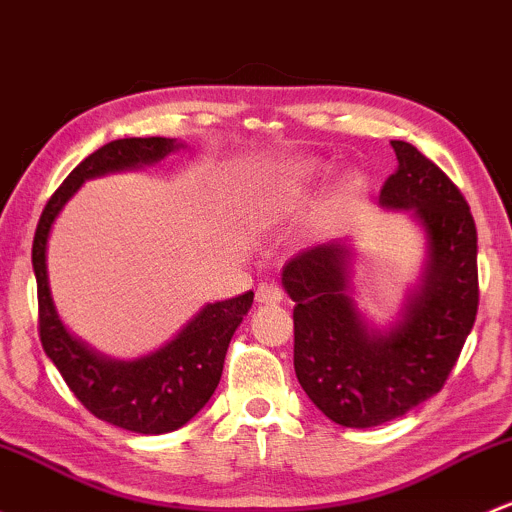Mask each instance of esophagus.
<instances>
[{"instance_id":"1","label":"esophagus","mask_w":512,"mask_h":512,"mask_svg":"<svg viewBox=\"0 0 512 512\" xmlns=\"http://www.w3.org/2000/svg\"><path fill=\"white\" fill-rule=\"evenodd\" d=\"M282 299H284V292L279 284L265 282L257 287V301H260V304H279Z\"/></svg>"}]
</instances>
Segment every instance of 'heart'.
<instances>
[{
    "instance_id": "obj_1",
    "label": "heart",
    "mask_w": 512,
    "mask_h": 512,
    "mask_svg": "<svg viewBox=\"0 0 512 512\" xmlns=\"http://www.w3.org/2000/svg\"><path fill=\"white\" fill-rule=\"evenodd\" d=\"M316 166L311 161H301V164L289 166L287 171L277 176L272 181V186L267 188V206L272 211H287L289 206H294V201L301 196L304 186L314 179Z\"/></svg>"
}]
</instances>
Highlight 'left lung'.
I'll return each instance as SVG.
<instances>
[{
    "label": "left lung",
    "mask_w": 512,
    "mask_h": 512,
    "mask_svg": "<svg viewBox=\"0 0 512 512\" xmlns=\"http://www.w3.org/2000/svg\"><path fill=\"white\" fill-rule=\"evenodd\" d=\"M390 208H412L429 238L424 284L390 333L363 324L348 297L346 245L301 250L284 265L294 306V370L309 400L341 427H378L444 387L478 311L476 223L454 181L395 139Z\"/></svg>",
    "instance_id": "1"
}]
</instances>
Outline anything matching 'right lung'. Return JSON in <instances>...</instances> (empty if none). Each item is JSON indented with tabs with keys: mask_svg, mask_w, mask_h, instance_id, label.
I'll use <instances>...</instances> for the list:
<instances>
[{
	"mask_svg": "<svg viewBox=\"0 0 512 512\" xmlns=\"http://www.w3.org/2000/svg\"><path fill=\"white\" fill-rule=\"evenodd\" d=\"M174 139L132 137L115 139L85 157L56 188L43 208L34 235L36 294H39V336L41 346L80 405L93 417L137 434H164L184 427L193 414L211 400L223 375L225 353L242 316L250 311L255 294L208 304L169 346L132 363H115L68 336L53 309L46 274V242L58 211L78 191L85 179L107 171L154 164L174 152Z\"/></svg>",
	"mask_w": 512,
	"mask_h": 512,
	"instance_id": "obj_1",
	"label": "right lung"
}]
</instances>
